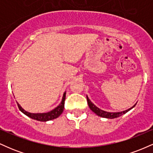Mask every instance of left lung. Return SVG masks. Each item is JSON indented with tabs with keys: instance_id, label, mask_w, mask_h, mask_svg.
Masks as SVG:
<instances>
[{
	"instance_id": "left-lung-1",
	"label": "left lung",
	"mask_w": 153,
	"mask_h": 153,
	"mask_svg": "<svg viewBox=\"0 0 153 153\" xmlns=\"http://www.w3.org/2000/svg\"><path fill=\"white\" fill-rule=\"evenodd\" d=\"M87 97V101H88V104L89 108H91L92 111H94L96 114H97L98 116L101 117H103V118H107V119H114V118H117V117H121V116L126 114L127 112L129 111V110H131V108H134L135 106V105H134L131 108H129V109L124 111H121V112H107L105 111H103L101 109H100L99 108H98L97 106H96L91 101H90V99H88V97L86 96Z\"/></svg>"
}]
</instances>
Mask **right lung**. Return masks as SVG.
Returning a JSON list of instances; mask_svg holds the SVG:
<instances>
[{"mask_svg": "<svg viewBox=\"0 0 153 153\" xmlns=\"http://www.w3.org/2000/svg\"><path fill=\"white\" fill-rule=\"evenodd\" d=\"M65 95L66 92L64 93L63 94L62 100L61 101V103H59L58 106L56 107L55 108H54L53 110L47 112V113H37V114H34V113H29V112L26 111L25 110L23 109L22 107L17 103L18 104L19 108L22 113H24V114L27 116V117H30V118L35 119V120L40 121V122H47V121L52 120L57 117H59L61 115V114L62 113L63 110H64V106H65Z\"/></svg>", "mask_w": 153, "mask_h": 153, "instance_id": "right-lung-1", "label": "right lung"}]
</instances>
